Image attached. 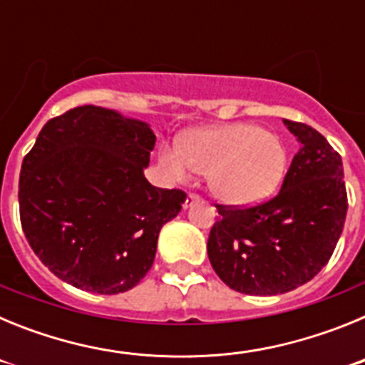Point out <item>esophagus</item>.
Segmentation results:
<instances>
[{
    "label": "esophagus",
    "mask_w": 365,
    "mask_h": 365,
    "mask_svg": "<svg viewBox=\"0 0 365 365\" xmlns=\"http://www.w3.org/2000/svg\"><path fill=\"white\" fill-rule=\"evenodd\" d=\"M199 199H201V195H199V193L190 192V193H188V197H186V201H185V208H188V206H192L193 202H197Z\"/></svg>",
    "instance_id": "obj_1"
}]
</instances>
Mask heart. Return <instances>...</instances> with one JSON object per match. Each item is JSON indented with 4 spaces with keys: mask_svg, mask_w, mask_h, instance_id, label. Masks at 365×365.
Masks as SVG:
<instances>
[{
    "mask_svg": "<svg viewBox=\"0 0 365 365\" xmlns=\"http://www.w3.org/2000/svg\"><path fill=\"white\" fill-rule=\"evenodd\" d=\"M160 164L175 179L208 173L219 201L245 206L263 201L285 175L287 153L276 135L254 124H228L192 131L182 148H163Z\"/></svg>",
    "mask_w": 365,
    "mask_h": 365,
    "instance_id": "obj_1",
    "label": "heart"
}]
</instances>
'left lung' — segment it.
I'll return each mask as SVG.
<instances>
[{"instance_id": "8db88e82", "label": "left lung", "mask_w": 365, "mask_h": 365, "mask_svg": "<svg viewBox=\"0 0 365 365\" xmlns=\"http://www.w3.org/2000/svg\"><path fill=\"white\" fill-rule=\"evenodd\" d=\"M299 150L279 192L247 206L215 205L208 257L230 289L250 296L289 292L333 256L347 214L341 157L311 125L283 120Z\"/></svg>"}]
</instances>
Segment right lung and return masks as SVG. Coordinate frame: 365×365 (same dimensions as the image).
I'll list each match as a JSON object with an SVG mask.
<instances>
[{
    "mask_svg": "<svg viewBox=\"0 0 365 365\" xmlns=\"http://www.w3.org/2000/svg\"><path fill=\"white\" fill-rule=\"evenodd\" d=\"M155 146L148 124L98 106L51 118L19 173V221L54 276L96 294L133 289L151 269L164 222L186 193L144 177Z\"/></svg>",
    "mask_w": 365,
    "mask_h": 365,
    "instance_id": "1",
    "label": "right lung"
}]
</instances>
